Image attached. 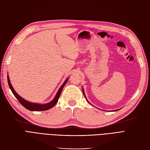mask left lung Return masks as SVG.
<instances>
[{
	"label": "left lung",
	"instance_id": "left-lung-1",
	"mask_svg": "<svg viewBox=\"0 0 150 150\" xmlns=\"http://www.w3.org/2000/svg\"><path fill=\"white\" fill-rule=\"evenodd\" d=\"M89 103V102H88Z\"/></svg>",
	"mask_w": 150,
	"mask_h": 150
}]
</instances>
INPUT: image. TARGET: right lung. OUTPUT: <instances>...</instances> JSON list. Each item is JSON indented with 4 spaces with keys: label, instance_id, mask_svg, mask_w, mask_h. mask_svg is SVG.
Wrapping results in <instances>:
<instances>
[{
    "label": "right lung",
    "instance_id": "right-lung-1",
    "mask_svg": "<svg viewBox=\"0 0 150 150\" xmlns=\"http://www.w3.org/2000/svg\"><path fill=\"white\" fill-rule=\"evenodd\" d=\"M7 80H8V86L10 87L12 92L13 93V95L16 96V98L18 100V101L20 102V103L23 106V107H25V108H27L28 110L30 111H45V110H47L49 109H50L51 108H52L53 107H54L55 105V104L57 103L58 100H59L62 90L64 88V86H65V85L66 84V83L68 81V79L66 80L64 82L63 85L61 86V87L60 88V89L58 91V92L56 95V96H55L54 99L52 101H50V103H47V104H37V103H30L29 101H27L23 99L22 97H21L16 92V91L13 90L12 86L11 83V81L10 79H9L8 76H7Z\"/></svg>",
    "mask_w": 150,
    "mask_h": 150
}]
</instances>
